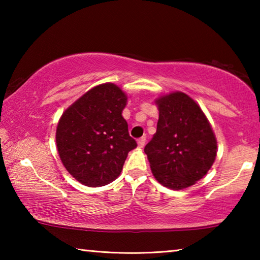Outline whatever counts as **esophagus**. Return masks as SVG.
Returning a JSON list of instances; mask_svg holds the SVG:
<instances>
[{
	"label": "esophagus",
	"instance_id": "1",
	"mask_svg": "<svg viewBox=\"0 0 260 260\" xmlns=\"http://www.w3.org/2000/svg\"><path fill=\"white\" fill-rule=\"evenodd\" d=\"M146 138H140L139 140H138V146H139V148H143L144 146H146Z\"/></svg>",
	"mask_w": 260,
	"mask_h": 260
}]
</instances>
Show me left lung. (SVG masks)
I'll return each instance as SVG.
<instances>
[{"label": "left lung", "mask_w": 260, "mask_h": 260, "mask_svg": "<svg viewBox=\"0 0 260 260\" xmlns=\"http://www.w3.org/2000/svg\"><path fill=\"white\" fill-rule=\"evenodd\" d=\"M157 131L144 152L160 184L181 190L195 184L213 165L217 139L200 105L182 91L156 100Z\"/></svg>", "instance_id": "obj_1"}]
</instances>
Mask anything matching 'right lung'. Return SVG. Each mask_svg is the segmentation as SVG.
<instances>
[{
  "mask_svg": "<svg viewBox=\"0 0 260 260\" xmlns=\"http://www.w3.org/2000/svg\"><path fill=\"white\" fill-rule=\"evenodd\" d=\"M126 103L125 91L107 82L91 88L61 114L57 150L68 172L85 186L116 180L128 152L138 146L121 116Z\"/></svg>",
  "mask_w": 260,
  "mask_h": 260,
  "instance_id": "right-lung-1",
  "label": "right lung"
}]
</instances>
